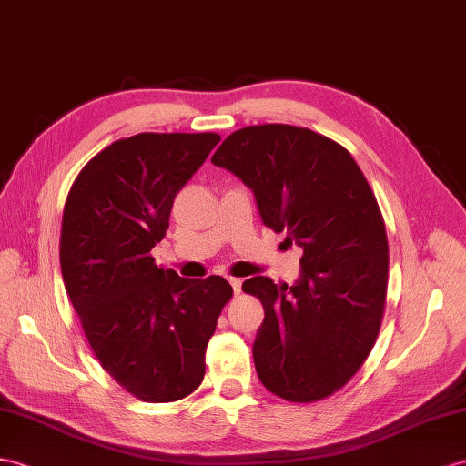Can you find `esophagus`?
I'll list each match as a JSON object with an SVG mask.
<instances>
[{"label": "esophagus", "mask_w": 466, "mask_h": 466, "mask_svg": "<svg viewBox=\"0 0 466 466\" xmlns=\"http://www.w3.org/2000/svg\"><path fill=\"white\" fill-rule=\"evenodd\" d=\"M229 282H231V287H233V292H235V294H239V292H241L243 280H241V279H229Z\"/></svg>", "instance_id": "obj_1"}]
</instances>
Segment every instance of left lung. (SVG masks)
<instances>
[{
  "label": "left lung",
  "mask_w": 466,
  "mask_h": 466,
  "mask_svg": "<svg viewBox=\"0 0 466 466\" xmlns=\"http://www.w3.org/2000/svg\"><path fill=\"white\" fill-rule=\"evenodd\" d=\"M211 162L253 191L267 227L302 248L292 287L243 282L265 306L257 376L282 400H324L364 364L380 332L390 258L378 201L346 147L309 128H241Z\"/></svg>",
  "instance_id": "8db88e82"
}]
</instances>
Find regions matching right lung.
<instances>
[{"label": "right lung", "instance_id": "obj_1", "mask_svg": "<svg viewBox=\"0 0 466 466\" xmlns=\"http://www.w3.org/2000/svg\"><path fill=\"white\" fill-rule=\"evenodd\" d=\"M221 136L142 132L105 147L76 176L63 211L61 272L98 361L142 401L189 395L233 289L181 279L150 255L177 191Z\"/></svg>", "mask_w": 466, "mask_h": 466}]
</instances>
